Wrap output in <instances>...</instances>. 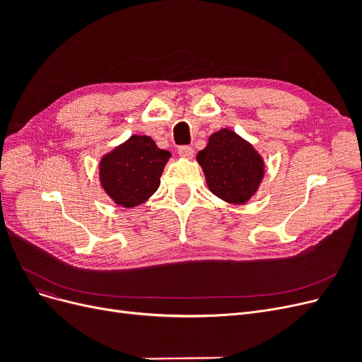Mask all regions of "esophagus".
I'll use <instances>...</instances> for the list:
<instances>
[{
    "mask_svg": "<svg viewBox=\"0 0 362 362\" xmlns=\"http://www.w3.org/2000/svg\"><path fill=\"white\" fill-rule=\"evenodd\" d=\"M178 154L184 158H192L194 154V149L192 146H180L178 148Z\"/></svg>",
    "mask_w": 362,
    "mask_h": 362,
    "instance_id": "1",
    "label": "esophagus"
}]
</instances>
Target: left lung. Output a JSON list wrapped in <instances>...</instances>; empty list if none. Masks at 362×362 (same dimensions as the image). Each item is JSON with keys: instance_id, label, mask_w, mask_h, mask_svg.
Masks as SVG:
<instances>
[{"instance_id": "1", "label": "left lung", "mask_w": 362, "mask_h": 362, "mask_svg": "<svg viewBox=\"0 0 362 362\" xmlns=\"http://www.w3.org/2000/svg\"><path fill=\"white\" fill-rule=\"evenodd\" d=\"M196 160L205 173L208 189L231 204L250 199L264 177V161L254 146L226 128L210 136Z\"/></svg>"}]
</instances>
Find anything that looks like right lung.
<instances>
[{
  "label": "right lung",
  "mask_w": 362,
  "mask_h": 362,
  "mask_svg": "<svg viewBox=\"0 0 362 362\" xmlns=\"http://www.w3.org/2000/svg\"><path fill=\"white\" fill-rule=\"evenodd\" d=\"M170 152L157 148L148 136H131L103 157L100 180L110 198L125 208L144 204L160 185Z\"/></svg>",
  "instance_id": "add662e5"
}]
</instances>
